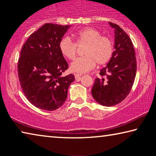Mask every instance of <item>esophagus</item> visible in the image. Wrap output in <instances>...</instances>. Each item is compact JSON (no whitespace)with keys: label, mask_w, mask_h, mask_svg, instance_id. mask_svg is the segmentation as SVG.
<instances>
[{"label":"esophagus","mask_w":156,"mask_h":156,"mask_svg":"<svg viewBox=\"0 0 156 156\" xmlns=\"http://www.w3.org/2000/svg\"><path fill=\"white\" fill-rule=\"evenodd\" d=\"M74 76H75V78L76 79H78V78H80V77H81L82 76H83V73H75Z\"/></svg>","instance_id":"34e87169"}]
</instances>
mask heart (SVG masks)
<instances>
[{
    "mask_svg": "<svg viewBox=\"0 0 156 156\" xmlns=\"http://www.w3.org/2000/svg\"><path fill=\"white\" fill-rule=\"evenodd\" d=\"M76 41L69 36H65L59 42V49L63 56L72 60L76 56L78 45L86 44L83 57L77 58L71 63L70 69L73 72H86L98 65L107 64L112 58L114 47L112 39L101 36L99 31L94 28H83L72 34Z\"/></svg>",
    "mask_w": 156,
    "mask_h": 156,
    "instance_id": "obj_1",
    "label": "heart"
}]
</instances>
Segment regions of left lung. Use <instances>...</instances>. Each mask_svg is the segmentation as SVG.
Returning <instances> with one entry per match:
<instances>
[{
    "mask_svg": "<svg viewBox=\"0 0 156 156\" xmlns=\"http://www.w3.org/2000/svg\"><path fill=\"white\" fill-rule=\"evenodd\" d=\"M114 29L115 43L112 58L100 70L102 78H96L91 94L102 106L111 107L125 100L131 91L137 69L133 44L119 25L109 23Z\"/></svg>",
    "mask_w": 156,
    "mask_h": 156,
    "instance_id": "left-lung-1",
    "label": "left lung"
}]
</instances>
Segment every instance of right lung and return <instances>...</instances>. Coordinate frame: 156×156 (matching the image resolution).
Segmentation results:
<instances>
[{
  "instance_id": "add662e5",
  "label": "right lung",
  "mask_w": 156,
  "mask_h": 156,
  "mask_svg": "<svg viewBox=\"0 0 156 156\" xmlns=\"http://www.w3.org/2000/svg\"><path fill=\"white\" fill-rule=\"evenodd\" d=\"M71 25L46 23L31 34L23 46L18 74L23 93L34 106L54 111L67 98L73 74L62 76L68 64L59 49V42Z\"/></svg>"
}]
</instances>
